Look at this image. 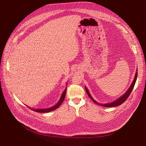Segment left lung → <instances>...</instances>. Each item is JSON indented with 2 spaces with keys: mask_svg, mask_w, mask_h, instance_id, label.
<instances>
[{
  "mask_svg": "<svg viewBox=\"0 0 146 146\" xmlns=\"http://www.w3.org/2000/svg\"><path fill=\"white\" fill-rule=\"evenodd\" d=\"M137 74H138V73H137V72H136L135 75V78H134V80H133V83H132V84H131V85L130 86L128 90L126 92L125 94H124L123 95L121 96L120 98H119L118 99H117V100H115V101H113V102H112L111 103H110V104H101L98 103L97 102H96V101L94 100V99H93V98L91 96V95H90V94H89V91H88V89L86 88V87L85 86V88L86 91V92H87V94H88L89 97L92 99V101H93L94 102L97 104L98 105H99L102 106H105V107H114V106H118V105H121L122 103H124V102L127 100V99L128 97L129 96L130 94L131 93V92L133 91V89L134 86V85H135V83L137 78Z\"/></svg>",
  "mask_w": 146,
  "mask_h": 146,
  "instance_id": "8db88e82",
  "label": "left lung"
}]
</instances>
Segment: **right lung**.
<instances>
[{"instance_id": "1", "label": "right lung", "mask_w": 146, "mask_h": 146, "mask_svg": "<svg viewBox=\"0 0 146 146\" xmlns=\"http://www.w3.org/2000/svg\"><path fill=\"white\" fill-rule=\"evenodd\" d=\"M66 89H67V88H66L65 90H64L62 95H61V98L60 99L59 101L58 102V103L56 105L53 106L52 107H50V108H45V109H32V108H31V109L33 110V111H34L35 112H37L45 113V112H48L52 111L53 110H54L58 108V107L60 106V105L61 104V103L63 102L64 99L65 98V96H66Z\"/></svg>"}]
</instances>
